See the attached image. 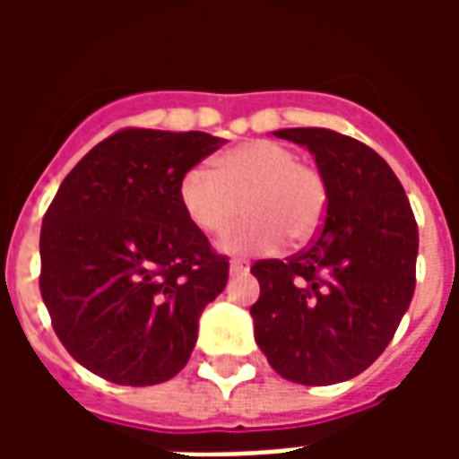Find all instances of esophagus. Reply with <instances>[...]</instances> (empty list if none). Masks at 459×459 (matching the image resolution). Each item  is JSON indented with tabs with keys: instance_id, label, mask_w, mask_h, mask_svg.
Here are the masks:
<instances>
[{
	"instance_id": "obj_1",
	"label": "esophagus",
	"mask_w": 459,
	"mask_h": 459,
	"mask_svg": "<svg viewBox=\"0 0 459 459\" xmlns=\"http://www.w3.org/2000/svg\"><path fill=\"white\" fill-rule=\"evenodd\" d=\"M229 270H230V275H243V273H248L250 270V263L243 258H233L230 260Z\"/></svg>"
}]
</instances>
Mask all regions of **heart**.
<instances>
[{"label": "heart", "instance_id": "obj_1", "mask_svg": "<svg viewBox=\"0 0 459 459\" xmlns=\"http://www.w3.org/2000/svg\"><path fill=\"white\" fill-rule=\"evenodd\" d=\"M179 201L189 221L206 236H219L238 219L246 221L221 238L219 248L236 255L275 253L285 236L302 243L322 226L327 186L317 169L302 164L298 152L273 140H250L221 152L209 167H191L179 184Z\"/></svg>", "mask_w": 459, "mask_h": 459}]
</instances>
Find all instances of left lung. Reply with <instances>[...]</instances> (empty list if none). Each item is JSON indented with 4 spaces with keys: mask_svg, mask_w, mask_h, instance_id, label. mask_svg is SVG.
I'll return each instance as SVG.
<instances>
[{
    "mask_svg": "<svg viewBox=\"0 0 459 459\" xmlns=\"http://www.w3.org/2000/svg\"><path fill=\"white\" fill-rule=\"evenodd\" d=\"M275 137L307 147L327 186L325 229L288 260H258L255 342L282 378L329 385L374 364L413 299L418 226L394 169L325 127Z\"/></svg>",
    "mask_w": 459,
    "mask_h": 459,
    "instance_id": "left-lung-1",
    "label": "left lung"
}]
</instances>
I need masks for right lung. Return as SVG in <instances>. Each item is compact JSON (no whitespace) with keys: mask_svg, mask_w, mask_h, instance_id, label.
I'll return each instance as SVG.
<instances>
[{"mask_svg":"<svg viewBox=\"0 0 459 459\" xmlns=\"http://www.w3.org/2000/svg\"><path fill=\"white\" fill-rule=\"evenodd\" d=\"M226 140L122 130L75 164L41 226V298L61 344L120 385L169 381L189 361L229 260L179 201L181 177Z\"/></svg>","mask_w":459,"mask_h":459,"instance_id":"obj_1","label":"right lung"}]
</instances>
